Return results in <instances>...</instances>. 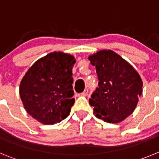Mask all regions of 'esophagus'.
<instances>
[{"instance_id": "esophagus-1", "label": "esophagus", "mask_w": 159, "mask_h": 159, "mask_svg": "<svg viewBox=\"0 0 159 159\" xmlns=\"http://www.w3.org/2000/svg\"><path fill=\"white\" fill-rule=\"evenodd\" d=\"M88 93H89L88 89H85L84 91L83 92V93H81V95H82V96H87V95L88 94Z\"/></svg>"}]
</instances>
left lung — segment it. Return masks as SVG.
<instances>
[{
    "label": "left lung",
    "instance_id": "obj_1",
    "mask_svg": "<svg viewBox=\"0 0 159 159\" xmlns=\"http://www.w3.org/2000/svg\"><path fill=\"white\" fill-rule=\"evenodd\" d=\"M88 58L96 68L99 81L89 99L95 116L109 123L122 122L132 114L142 93L140 75L111 50L100 51Z\"/></svg>",
    "mask_w": 159,
    "mask_h": 159
}]
</instances>
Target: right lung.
<instances>
[{"label":"right lung","instance_id":"add662e5","mask_svg":"<svg viewBox=\"0 0 159 159\" xmlns=\"http://www.w3.org/2000/svg\"><path fill=\"white\" fill-rule=\"evenodd\" d=\"M74 57L52 52L37 60L21 81L19 94L29 115L45 125L59 122L69 115L72 98Z\"/></svg>","mask_w":159,"mask_h":159}]
</instances>
